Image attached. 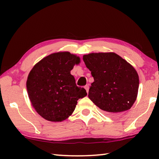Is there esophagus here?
<instances>
[{"mask_svg":"<svg viewBox=\"0 0 159 159\" xmlns=\"http://www.w3.org/2000/svg\"><path fill=\"white\" fill-rule=\"evenodd\" d=\"M85 89L86 90V92H87V93H88V91H89V86H88V85L85 86Z\"/></svg>","mask_w":159,"mask_h":159,"instance_id":"34e87169","label":"esophagus"}]
</instances>
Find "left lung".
<instances>
[{
  "label": "left lung",
  "instance_id": "1",
  "mask_svg": "<svg viewBox=\"0 0 159 159\" xmlns=\"http://www.w3.org/2000/svg\"><path fill=\"white\" fill-rule=\"evenodd\" d=\"M83 60L94 78L88 93L91 101L111 116L130 109L139 88L134 67L114 52L90 53L83 55Z\"/></svg>",
  "mask_w": 159,
  "mask_h": 159
}]
</instances>
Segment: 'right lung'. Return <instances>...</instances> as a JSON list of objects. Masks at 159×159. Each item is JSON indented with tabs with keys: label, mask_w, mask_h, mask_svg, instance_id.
I'll return each mask as SVG.
<instances>
[{
	"label": "right lung",
	"mask_w": 159,
	"mask_h": 159,
	"mask_svg": "<svg viewBox=\"0 0 159 159\" xmlns=\"http://www.w3.org/2000/svg\"><path fill=\"white\" fill-rule=\"evenodd\" d=\"M80 57L69 52L50 54L29 72L26 89L31 105L45 120L61 122L74 112L77 101L87 95L78 87L71 71Z\"/></svg>",
	"instance_id": "obj_1"
}]
</instances>
